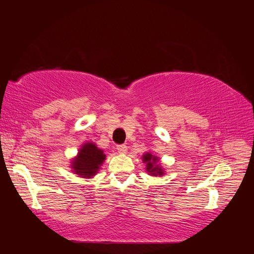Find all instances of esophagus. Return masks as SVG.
<instances>
[{"instance_id":"34e87169","label":"esophagus","mask_w":254,"mask_h":254,"mask_svg":"<svg viewBox=\"0 0 254 254\" xmlns=\"http://www.w3.org/2000/svg\"><path fill=\"white\" fill-rule=\"evenodd\" d=\"M117 149H118L119 153H121V155H125V153H127V146L126 145H119Z\"/></svg>"}]
</instances>
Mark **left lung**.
<instances>
[{
    "instance_id": "8db88e82",
    "label": "left lung",
    "mask_w": 254,
    "mask_h": 254,
    "mask_svg": "<svg viewBox=\"0 0 254 254\" xmlns=\"http://www.w3.org/2000/svg\"><path fill=\"white\" fill-rule=\"evenodd\" d=\"M142 161L146 164L145 170L148 175L153 177H162L165 175L164 168L161 165L160 158L153 155L151 151L145 152L142 156Z\"/></svg>"
}]
</instances>
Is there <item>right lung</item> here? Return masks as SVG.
I'll return each mask as SVG.
<instances>
[{"label": "right lung", "instance_id": "obj_1", "mask_svg": "<svg viewBox=\"0 0 254 254\" xmlns=\"http://www.w3.org/2000/svg\"><path fill=\"white\" fill-rule=\"evenodd\" d=\"M105 160L104 150L98 148L95 143L87 142L80 146L77 155L71 159L70 167L72 173L80 178L91 179L101 170Z\"/></svg>", "mask_w": 254, "mask_h": 254}]
</instances>
